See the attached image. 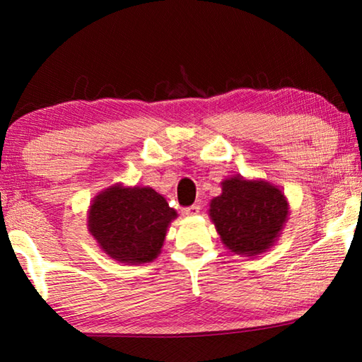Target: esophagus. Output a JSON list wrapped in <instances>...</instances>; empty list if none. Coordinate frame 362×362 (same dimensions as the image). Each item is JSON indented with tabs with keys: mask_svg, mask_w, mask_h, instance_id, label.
<instances>
[{
	"mask_svg": "<svg viewBox=\"0 0 362 362\" xmlns=\"http://www.w3.org/2000/svg\"><path fill=\"white\" fill-rule=\"evenodd\" d=\"M199 209H201L199 204H192V206H188V207H183L182 214H183V216H196V214L199 212Z\"/></svg>",
	"mask_w": 362,
	"mask_h": 362,
	"instance_id": "obj_1",
	"label": "esophagus"
}]
</instances>
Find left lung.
Instances as JSON below:
<instances>
[{
    "label": "left lung",
    "mask_w": 362,
    "mask_h": 362,
    "mask_svg": "<svg viewBox=\"0 0 362 362\" xmlns=\"http://www.w3.org/2000/svg\"><path fill=\"white\" fill-rule=\"evenodd\" d=\"M209 214L225 246L252 257L276 240L289 207L284 193L268 182L233 177L222 183V194L211 201Z\"/></svg>",
    "instance_id": "left-lung-1"
}]
</instances>
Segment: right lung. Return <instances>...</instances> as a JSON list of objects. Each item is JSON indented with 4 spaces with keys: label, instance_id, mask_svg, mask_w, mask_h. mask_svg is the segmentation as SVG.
<instances>
[{
    "label": "right lung",
    "instance_id": "obj_1",
    "mask_svg": "<svg viewBox=\"0 0 362 362\" xmlns=\"http://www.w3.org/2000/svg\"><path fill=\"white\" fill-rule=\"evenodd\" d=\"M175 217L153 188L112 187L90 206L89 231L112 259L137 265L156 259Z\"/></svg>",
    "mask_w": 362,
    "mask_h": 362
}]
</instances>
